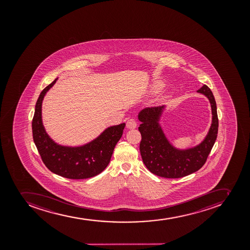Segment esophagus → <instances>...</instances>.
Wrapping results in <instances>:
<instances>
[{"label": "esophagus", "instance_id": "34e87169", "mask_svg": "<svg viewBox=\"0 0 250 250\" xmlns=\"http://www.w3.org/2000/svg\"><path fill=\"white\" fill-rule=\"evenodd\" d=\"M126 127L129 129H133L137 127V122L134 119L128 120V122L126 123Z\"/></svg>", "mask_w": 250, "mask_h": 250}]
</instances>
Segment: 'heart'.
<instances>
[{
	"label": "heart",
	"instance_id": "b5f03b06",
	"mask_svg": "<svg viewBox=\"0 0 250 250\" xmlns=\"http://www.w3.org/2000/svg\"><path fill=\"white\" fill-rule=\"evenodd\" d=\"M163 88V82H161V81H155V82H153L151 84L150 87H149V93H152V94L158 93L162 90Z\"/></svg>",
	"mask_w": 250,
	"mask_h": 250
}]
</instances>
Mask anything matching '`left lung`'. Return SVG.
<instances>
[{"instance_id":"8db88e82","label":"left lung","mask_w":250,"mask_h":250,"mask_svg":"<svg viewBox=\"0 0 250 250\" xmlns=\"http://www.w3.org/2000/svg\"><path fill=\"white\" fill-rule=\"evenodd\" d=\"M197 93L206 96L212 110V122L203 141L190 148L175 147L166 137L160 123L166 105L144 108L138 113L142 142L140 152L148 170L166 178H180L197 172L206 163L214 145L218 131L217 104L212 91L207 85L199 88Z\"/></svg>"}]
</instances>
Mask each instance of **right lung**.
Masks as SVG:
<instances>
[{"instance_id":"obj_1","label":"right lung","mask_w":250,"mask_h":250,"mask_svg":"<svg viewBox=\"0 0 250 250\" xmlns=\"http://www.w3.org/2000/svg\"><path fill=\"white\" fill-rule=\"evenodd\" d=\"M58 78L44 88L36 103L32 122L33 142L47 168L69 179H86L99 174L108 166L125 123L109 126L98 137L83 146H62L47 133L42 122V102Z\"/></svg>"}]
</instances>
